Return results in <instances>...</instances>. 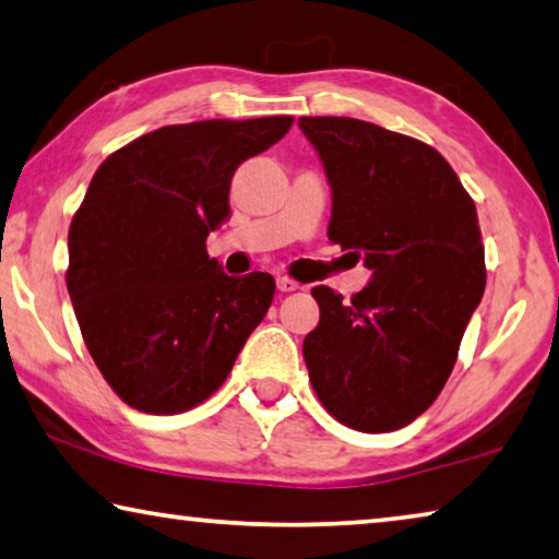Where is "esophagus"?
Listing matches in <instances>:
<instances>
[{"mask_svg": "<svg viewBox=\"0 0 559 559\" xmlns=\"http://www.w3.org/2000/svg\"><path fill=\"white\" fill-rule=\"evenodd\" d=\"M276 286H278L281 293H293V290L300 288V283L288 278V276H278V278H276Z\"/></svg>", "mask_w": 559, "mask_h": 559, "instance_id": "34e87169", "label": "esophagus"}]
</instances>
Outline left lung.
I'll return each instance as SVG.
<instances>
[{"instance_id":"left-lung-1","label":"left lung","mask_w":559,"mask_h":559,"mask_svg":"<svg viewBox=\"0 0 559 559\" xmlns=\"http://www.w3.org/2000/svg\"><path fill=\"white\" fill-rule=\"evenodd\" d=\"M323 159L328 239L372 271L343 300L316 286L302 340L310 384L349 429H402L437 400L486 288L476 204L431 145L355 118H300Z\"/></svg>"}]
</instances>
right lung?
Listing matches in <instances>:
<instances>
[{"mask_svg": "<svg viewBox=\"0 0 559 559\" xmlns=\"http://www.w3.org/2000/svg\"><path fill=\"white\" fill-rule=\"evenodd\" d=\"M290 126V116L167 126L93 175L69 229L66 286L93 362L132 409L202 404L266 316L273 276H226L206 236L231 212L236 167Z\"/></svg>", "mask_w": 559, "mask_h": 559, "instance_id": "obj_1", "label": "right lung"}]
</instances>
